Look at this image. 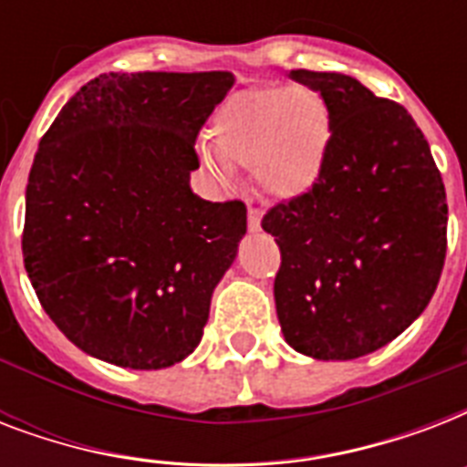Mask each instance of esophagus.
Masks as SVG:
<instances>
[{
    "label": "esophagus",
    "mask_w": 467,
    "mask_h": 467,
    "mask_svg": "<svg viewBox=\"0 0 467 467\" xmlns=\"http://www.w3.org/2000/svg\"><path fill=\"white\" fill-rule=\"evenodd\" d=\"M247 225L252 233H259V230H262V213L256 211V208H249L247 211Z\"/></svg>",
    "instance_id": "obj_1"
}]
</instances>
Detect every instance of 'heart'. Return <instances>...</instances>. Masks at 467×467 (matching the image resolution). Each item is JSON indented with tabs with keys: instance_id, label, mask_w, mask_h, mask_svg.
<instances>
[{
	"instance_id": "1",
	"label": "heart",
	"mask_w": 467,
	"mask_h": 467,
	"mask_svg": "<svg viewBox=\"0 0 467 467\" xmlns=\"http://www.w3.org/2000/svg\"><path fill=\"white\" fill-rule=\"evenodd\" d=\"M201 161L218 183H233L234 169H252L264 196L296 201L319 182L332 145V113L306 87L237 91L208 128Z\"/></svg>"
}]
</instances>
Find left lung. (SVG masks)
<instances>
[{
    "instance_id": "obj_1",
    "label": "left lung",
    "mask_w": 467,
    "mask_h": 467,
    "mask_svg": "<svg viewBox=\"0 0 467 467\" xmlns=\"http://www.w3.org/2000/svg\"><path fill=\"white\" fill-rule=\"evenodd\" d=\"M332 113V145L306 196L274 205V298L298 354L348 361L405 332L434 296L449 205L429 142L405 106L339 72L293 69Z\"/></svg>"
}]
</instances>
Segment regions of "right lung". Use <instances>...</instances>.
<instances>
[{"instance_id":"add662e5","label":"right lung","mask_w":467,"mask_h":467,"mask_svg":"<svg viewBox=\"0 0 467 467\" xmlns=\"http://www.w3.org/2000/svg\"><path fill=\"white\" fill-rule=\"evenodd\" d=\"M233 72H109L62 106L26 186L24 264L84 354L169 368L193 354L247 233L242 201L191 191L196 135Z\"/></svg>"}]
</instances>
